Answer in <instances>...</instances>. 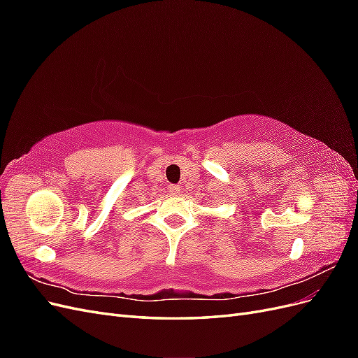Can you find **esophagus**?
<instances>
[{"label":"esophagus","instance_id":"34e87169","mask_svg":"<svg viewBox=\"0 0 358 358\" xmlns=\"http://www.w3.org/2000/svg\"><path fill=\"white\" fill-rule=\"evenodd\" d=\"M169 192L171 194V196H178V194H180V187L179 185H170Z\"/></svg>","mask_w":358,"mask_h":358}]
</instances>
